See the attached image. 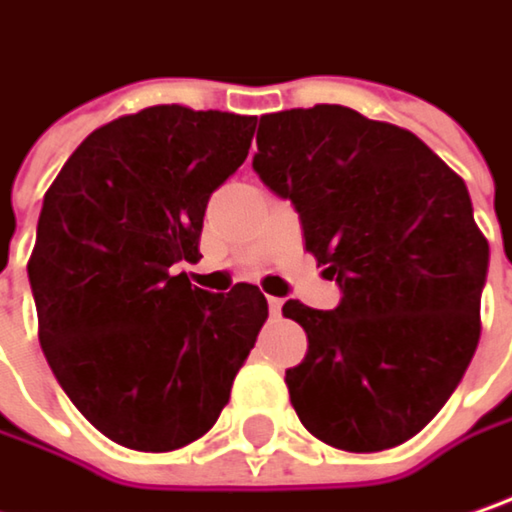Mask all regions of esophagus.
I'll list each match as a JSON object with an SVG mask.
<instances>
[{
	"label": "esophagus",
	"instance_id": "1",
	"mask_svg": "<svg viewBox=\"0 0 512 512\" xmlns=\"http://www.w3.org/2000/svg\"><path fill=\"white\" fill-rule=\"evenodd\" d=\"M281 307H284V301H281V298H269V313H272V316L275 318L281 316Z\"/></svg>",
	"mask_w": 512,
	"mask_h": 512
}]
</instances>
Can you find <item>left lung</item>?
Here are the masks:
<instances>
[{
	"label": "left lung",
	"instance_id": "obj_1",
	"mask_svg": "<svg viewBox=\"0 0 512 512\" xmlns=\"http://www.w3.org/2000/svg\"><path fill=\"white\" fill-rule=\"evenodd\" d=\"M252 167L342 292L336 310L284 304L310 342L286 371L298 420L345 452L400 446L452 397L481 336L490 246L464 179L414 133L339 104L263 115Z\"/></svg>",
	"mask_w": 512,
	"mask_h": 512
}]
</instances>
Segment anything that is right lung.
I'll return each mask as SVG.
<instances>
[{
  "label": "right lung",
  "mask_w": 512,
  "mask_h": 512,
  "mask_svg": "<svg viewBox=\"0 0 512 512\" xmlns=\"http://www.w3.org/2000/svg\"><path fill=\"white\" fill-rule=\"evenodd\" d=\"M255 121L150 106L95 130L48 188L28 281L66 397L109 440L170 452L231 397L269 304L255 284L191 286L211 194L246 162Z\"/></svg>",
  "instance_id": "obj_1"
}]
</instances>
